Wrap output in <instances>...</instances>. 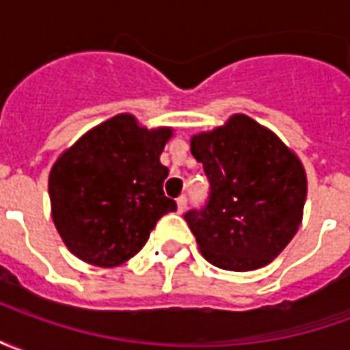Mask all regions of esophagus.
<instances>
[{
    "mask_svg": "<svg viewBox=\"0 0 350 350\" xmlns=\"http://www.w3.org/2000/svg\"><path fill=\"white\" fill-rule=\"evenodd\" d=\"M176 204H178V213H183L185 212V208H187V198L183 197H178V200H176Z\"/></svg>",
    "mask_w": 350,
    "mask_h": 350,
    "instance_id": "esophagus-1",
    "label": "esophagus"
}]
</instances>
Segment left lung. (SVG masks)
I'll return each mask as SVG.
<instances>
[{
  "label": "left lung",
  "mask_w": 350,
  "mask_h": 350,
  "mask_svg": "<svg viewBox=\"0 0 350 350\" xmlns=\"http://www.w3.org/2000/svg\"><path fill=\"white\" fill-rule=\"evenodd\" d=\"M191 153L210 180V200L185 221L200 255L221 270L270 264L298 232L308 195L300 157L245 114L191 137Z\"/></svg>",
  "instance_id": "8db88e82"
}]
</instances>
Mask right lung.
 Returning <instances> with one entry per match:
<instances>
[{
    "label": "right lung",
    "instance_id": "1",
    "mask_svg": "<svg viewBox=\"0 0 350 350\" xmlns=\"http://www.w3.org/2000/svg\"><path fill=\"white\" fill-rule=\"evenodd\" d=\"M174 127L148 129L123 112L95 125L50 168V213L65 247L80 260L114 268L144 247L176 202L165 197L161 153Z\"/></svg>",
    "mask_w": 350,
    "mask_h": 350
}]
</instances>
